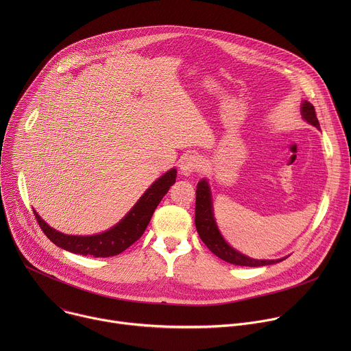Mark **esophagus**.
Masks as SVG:
<instances>
[{"instance_id": "1", "label": "esophagus", "mask_w": 351, "mask_h": 351, "mask_svg": "<svg viewBox=\"0 0 351 351\" xmlns=\"http://www.w3.org/2000/svg\"><path fill=\"white\" fill-rule=\"evenodd\" d=\"M202 167V158L195 154H186L180 161V172L183 175H191Z\"/></svg>"}]
</instances>
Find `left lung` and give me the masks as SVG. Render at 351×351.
Listing matches in <instances>:
<instances>
[{"instance_id":"left-lung-1","label":"left lung","mask_w":351,"mask_h":351,"mask_svg":"<svg viewBox=\"0 0 351 351\" xmlns=\"http://www.w3.org/2000/svg\"><path fill=\"white\" fill-rule=\"evenodd\" d=\"M302 115L303 118L314 125L315 128L319 129V122L315 114V108L311 103L304 101L302 107ZM195 228L199 239L203 240V243L211 250V252L219 257L221 260L240 265V267H263V265H271L275 263H279L282 260H253L250 257H245L244 254H240L236 252L234 248H232L221 236L214 214H213V203H211V193L208 183L206 180H199L197 184L195 190Z\"/></svg>"}]
</instances>
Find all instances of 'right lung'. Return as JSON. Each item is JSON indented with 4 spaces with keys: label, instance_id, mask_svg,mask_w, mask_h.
Segmentation results:
<instances>
[{
    "label": "right lung",
    "instance_id": "1",
    "mask_svg": "<svg viewBox=\"0 0 351 351\" xmlns=\"http://www.w3.org/2000/svg\"><path fill=\"white\" fill-rule=\"evenodd\" d=\"M176 180V169H171L154 182L130 210V213L112 229L95 236H69L49 228L34 211L36 221L44 234L58 247L71 253L93 257L118 256L144 233L157 206Z\"/></svg>",
    "mask_w": 351,
    "mask_h": 351
}]
</instances>
